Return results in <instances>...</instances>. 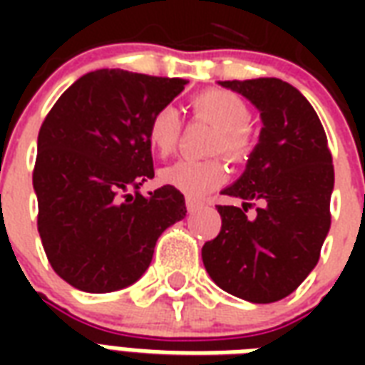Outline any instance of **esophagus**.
<instances>
[{"label":"esophagus","mask_w":365,"mask_h":365,"mask_svg":"<svg viewBox=\"0 0 365 365\" xmlns=\"http://www.w3.org/2000/svg\"><path fill=\"white\" fill-rule=\"evenodd\" d=\"M205 205L201 199H195V197H187L185 199V207H187V211L190 213H193V211H197V209H201V207Z\"/></svg>","instance_id":"34e87169"}]
</instances>
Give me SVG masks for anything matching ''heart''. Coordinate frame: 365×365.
I'll return each instance as SVG.
<instances>
[{
    "mask_svg": "<svg viewBox=\"0 0 365 365\" xmlns=\"http://www.w3.org/2000/svg\"><path fill=\"white\" fill-rule=\"evenodd\" d=\"M191 109L197 119L219 128L215 152H225L230 158H245L252 148V138L246 128L250 120L248 105L232 91L207 90L193 97ZM182 136V119L174 107H162L148 125V143L158 156L174 154ZM160 180L185 195H205L227 180V166L221 158L180 160L160 172Z\"/></svg>",
    "mask_w": 365,
    "mask_h": 365,
    "instance_id": "b5f03b06",
    "label": "heart"
}]
</instances>
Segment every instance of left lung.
<instances>
[{"instance_id":"left-lung-1","label":"left lung","mask_w":365,"mask_h":365,"mask_svg":"<svg viewBox=\"0 0 365 365\" xmlns=\"http://www.w3.org/2000/svg\"><path fill=\"white\" fill-rule=\"evenodd\" d=\"M260 111V140L245 174L222 190L242 207L217 205L221 232L201 250L221 289L250 303H274L297 289L319 262L330 229L334 168L319 115L277 78L219 82ZM256 202L257 217L245 211Z\"/></svg>"}]
</instances>
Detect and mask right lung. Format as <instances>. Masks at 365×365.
Masks as SVG:
<instances>
[{
    "label": "right lung",
    "instance_id": "right-lung-1",
    "mask_svg": "<svg viewBox=\"0 0 365 365\" xmlns=\"http://www.w3.org/2000/svg\"><path fill=\"white\" fill-rule=\"evenodd\" d=\"M127 70H96L68 88L38 130L33 187L52 269L88 293H109L148 269L158 237L185 217L182 191L154 178L148 125L185 86Z\"/></svg>",
    "mask_w": 365,
    "mask_h": 365
}]
</instances>
